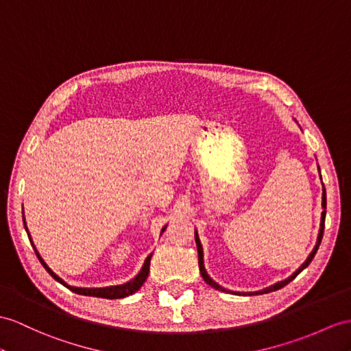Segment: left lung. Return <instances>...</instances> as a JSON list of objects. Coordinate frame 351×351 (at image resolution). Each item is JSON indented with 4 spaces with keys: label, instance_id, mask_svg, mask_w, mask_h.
Returning a JSON list of instances; mask_svg holds the SVG:
<instances>
[{
    "label": "left lung",
    "instance_id": "obj_1",
    "mask_svg": "<svg viewBox=\"0 0 351 351\" xmlns=\"http://www.w3.org/2000/svg\"><path fill=\"white\" fill-rule=\"evenodd\" d=\"M320 171V169H319ZM322 178V177H320ZM322 207H323V211H322V220H320V230H319V237H317V243H315V245H314V249H313V252L310 253V256L308 258H306V261L301 265V267H299L292 276L290 277H287L286 280H283V281H278V283H276V285H272V286H269V287H267V289H263V290H258V292H247V293H241V292H232V290H226L225 287H221L220 285H217L215 280H213L208 274H207V271H205V267H204V253H202V245H201V241H199V237H198V232H196L195 230V243H196V247H198V263H199V271H201V276H202V278H204V281L207 285H210L211 287H215V289H217V290H221V292H229V293H234V295H262V293H269V292H274V290H278V289H281V287H285L286 285H289L290 281H292L299 272L301 271H304L306 267H308V265L311 263V261H313V258L315 256V253H317V250H319V245H320V243H322V238H323V229H324V219H326V189H324V184H323V193H322Z\"/></svg>",
    "mask_w": 351,
    "mask_h": 351
}]
</instances>
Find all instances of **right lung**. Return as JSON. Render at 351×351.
Returning <instances> with one entry per match:
<instances>
[{
	"label": "right lung",
	"instance_id": "obj_1",
	"mask_svg": "<svg viewBox=\"0 0 351 351\" xmlns=\"http://www.w3.org/2000/svg\"><path fill=\"white\" fill-rule=\"evenodd\" d=\"M23 225H25V230H27V234H28V237H29V241H31V244H32V247H34V250H36L37 258H38V261L41 262L43 267L46 268V271L58 281V283H61L62 286L68 287V289L71 290V292H74V293H77V295L97 296V298H106V299H121V298H126V296H130V295L135 293L136 290H138V289L144 285V281L147 280L149 271H150V259H152V254H149L147 258H146V261H144V265H143V268H141V271L138 272V274H136L131 281H128V283H125V285L108 286V287H74V286L66 285L65 281H64L61 277H58V276L55 274V272L47 267V263H46L45 261H43L40 253H38L37 249H36V245H34V243H32V240H31V235H29V232H28L27 223H25V217H23ZM165 228H167V226H164V229H162V232H164ZM162 232H160V234H162Z\"/></svg>",
	"mask_w": 351,
	"mask_h": 351
}]
</instances>
